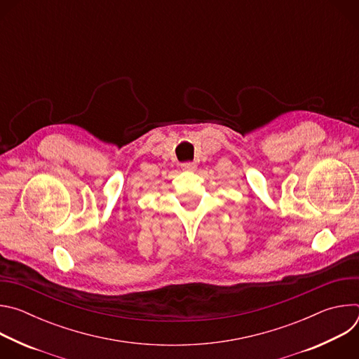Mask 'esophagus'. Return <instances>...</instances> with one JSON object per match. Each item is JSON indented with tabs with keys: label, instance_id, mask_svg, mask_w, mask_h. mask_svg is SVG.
<instances>
[{
	"label": "esophagus",
	"instance_id": "1",
	"mask_svg": "<svg viewBox=\"0 0 359 359\" xmlns=\"http://www.w3.org/2000/svg\"><path fill=\"white\" fill-rule=\"evenodd\" d=\"M196 168H197V165L194 162H184V163H182V169L187 170V172H193V170H196Z\"/></svg>",
	"mask_w": 359,
	"mask_h": 359
}]
</instances>
